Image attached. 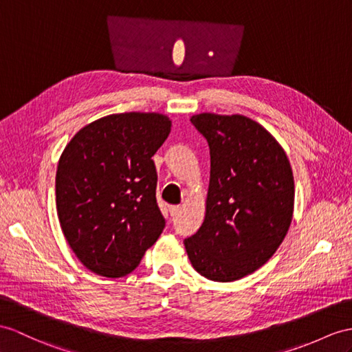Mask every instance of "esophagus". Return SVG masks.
<instances>
[{
    "label": "esophagus",
    "instance_id": "34e87169",
    "mask_svg": "<svg viewBox=\"0 0 352 352\" xmlns=\"http://www.w3.org/2000/svg\"><path fill=\"white\" fill-rule=\"evenodd\" d=\"M181 210H182L181 206H170V208H168V212H170L171 217L179 215V213H181Z\"/></svg>",
    "mask_w": 352,
    "mask_h": 352
}]
</instances>
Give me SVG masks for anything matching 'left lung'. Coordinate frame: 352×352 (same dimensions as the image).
<instances>
[{"label": "left lung", "instance_id": "left-lung-1", "mask_svg": "<svg viewBox=\"0 0 352 352\" xmlns=\"http://www.w3.org/2000/svg\"><path fill=\"white\" fill-rule=\"evenodd\" d=\"M192 125L209 143L210 179L204 221L184 241L206 279L233 282L276 252L294 212V176L284 148L243 115L199 113Z\"/></svg>", "mask_w": 352, "mask_h": 352}]
</instances>
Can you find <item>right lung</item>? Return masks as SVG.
Masks as SVG:
<instances>
[{
	"instance_id": "add662e5",
	"label": "right lung",
	"mask_w": 352,
	"mask_h": 352,
	"mask_svg": "<svg viewBox=\"0 0 352 352\" xmlns=\"http://www.w3.org/2000/svg\"><path fill=\"white\" fill-rule=\"evenodd\" d=\"M170 130V118L155 111L107 115L80 128L59 157V224L79 261L100 276L131 273L164 230L152 157Z\"/></svg>"
}]
</instances>
